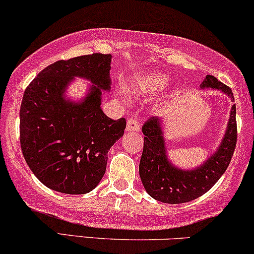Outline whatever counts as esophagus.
Returning a JSON list of instances; mask_svg holds the SVG:
<instances>
[{
	"label": "esophagus",
	"instance_id": "obj_1",
	"mask_svg": "<svg viewBox=\"0 0 254 254\" xmlns=\"http://www.w3.org/2000/svg\"><path fill=\"white\" fill-rule=\"evenodd\" d=\"M139 130H140V125H139V122H138L137 118H134V117L129 118V120H127V132H131V131H133V132H138Z\"/></svg>",
	"mask_w": 254,
	"mask_h": 254
}]
</instances>
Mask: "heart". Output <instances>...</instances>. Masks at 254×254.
I'll return each mask as SVG.
<instances>
[{
	"instance_id": "1",
	"label": "heart",
	"mask_w": 254,
	"mask_h": 254,
	"mask_svg": "<svg viewBox=\"0 0 254 254\" xmlns=\"http://www.w3.org/2000/svg\"><path fill=\"white\" fill-rule=\"evenodd\" d=\"M170 85V78L164 73L147 72L143 75L134 76L127 84L130 94L137 97H150L164 91Z\"/></svg>"
}]
</instances>
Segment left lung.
<instances>
[{
	"label": "left lung",
	"mask_w": 254,
	"mask_h": 254,
	"mask_svg": "<svg viewBox=\"0 0 254 254\" xmlns=\"http://www.w3.org/2000/svg\"><path fill=\"white\" fill-rule=\"evenodd\" d=\"M200 86L221 90L234 102L232 90L214 76L207 75ZM142 131L145 137L139 162V176L146 192L162 203H188L206 193L219 181L232 159L237 143L236 104L231 109L229 125L220 146L195 170L184 171L170 164L159 118L150 117L146 120Z\"/></svg>",
	"instance_id": "left-lung-1"
}]
</instances>
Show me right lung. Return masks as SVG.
I'll return each mask as SVG.
<instances>
[{"mask_svg":"<svg viewBox=\"0 0 254 254\" xmlns=\"http://www.w3.org/2000/svg\"><path fill=\"white\" fill-rule=\"evenodd\" d=\"M110 54L57 61L25 89L20 110L22 153L51 190L66 194L94 190L105 173L109 150L123 136L125 118L114 121L101 109V90L110 89ZM75 75L95 84L82 104L64 99Z\"/></svg>","mask_w":254,"mask_h":254,"instance_id":"obj_1","label":"right lung"}]
</instances>
